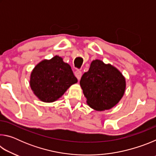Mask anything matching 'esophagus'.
Listing matches in <instances>:
<instances>
[{
    "label": "esophagus",
    "mask_w": 156,
    "mask_h": 156,
    "mask_svg": "<svg viewBox=\"0 0 156 156\" xmlns=\"http://www.w3.org/2000/svg\"><path fill=\"white\" fill-rule=\"evenodd\" d=\"M75 76L78 80H80L82 76V72L80 70H76L75 72Z\"/></svg>",
    "instance_id": "34e87169"
}]
</instances>
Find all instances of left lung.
<instances>
[{"mask_svg": "<svg viewBox=\"0 0 156 156\" xmlns=\"http://www.w3.org/2000/svg\"><path fill=\"white\" fill-rule=\"evenodd\" d=\"M80 84L87 103L96 111L110 109L119 102L125 94V78L118 69L100 60L91 62Z\"/></svg>", "mask_w": 156, "mask_h": 156, "instance_id": "obj_1", "label": "left lung"}]
</instances>
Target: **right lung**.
Segmentation results:
<instances>
[{
    "label": "right lung",
    "instance_id": "right-lung-1",
    "mask_svg": "<svg viewBox=\"0 0 156 156\" xmlns=\"http://www.w3.org/2000/svg\"><path fill=\"white\" fill-rule=\"evenodd\" d=\"M78 82L70 65L61 57L55 56L37 65L30 76V87L34 94L44 102L60 98L71 85Z\"/></svg>",
    "mask_w": 156,
    "mask_h": 156
}]
</instances>
